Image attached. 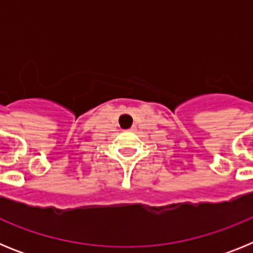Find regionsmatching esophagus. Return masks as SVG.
<instances>
[{
	"mask_svg": "<svg viewBox=\"0 0 253 253\" xmlns=\"http://www.w3.org/2000/svg\"><path fill=\"white\" fill-rule=\"evenodd\" d=\"M129 130H131V131H133V130H135V126H131V128L129 129Z\"/></svg>",
	"mask_w": 253,
	"mask_h": 253,
	"instance_id": "34e87169",
	"label": "esophagus"
}]
</instances>
